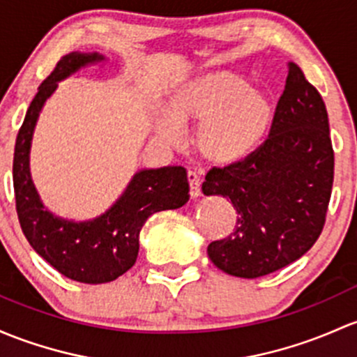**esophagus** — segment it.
Returning <instances> with one entry per match:
<instances>
[{"mask_svg": "<svg viewBox=\"0 0 357 357\" xmlns=\"http://www.w3.org/2000/svg\"><path fill=\"white\" fill-rule=\"evenodd\" d=\"M187 178H189V185H190V197L195 199L201 195V178L195 172L189 170L187 172Z\"/></svg>", "mask_w": 357, "mask_h": 357, "instance_id": "1", "label": "esophagus"}]
</instances>
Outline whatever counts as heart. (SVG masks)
<instances>
[{"label":"heart","instance_id":"obj_1","mask_svg":"<svg viewBox=\"0 0 357 357\" xmlns=\"http://www.w3.org/2000/svg\"><path fill=\"white\" fill-rule=\"evenodd\" d=\"M167 110L177 124H199L195 148L202 158L216 165L247 158L262 144L274 121L267 95L252 90L243 76L226 70L182 79L168 93ZM171 119L158 114L155 131L174 144L178 129Z\"/></svg>","mask_w":357,"mask_h":357}]
</instances>
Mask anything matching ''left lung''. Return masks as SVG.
<instances>
[{
  "label": "left lung",
  "mask_w": 357,
  "mask_h": 357,
  "mask_svg": "<svg viewBox=\"0 0 357 357\" xmlns=\"http://www.w3.org/2000/svg\"><path fill=\"white\" fill-rule=\"evenodd\" d=\"M333 182L328 116L317 88L289 63L266 143L243 162L213 168L204 195L229 199L236 226L211 241V262L255 279L282 269L313 247L325 225Z\"/></svg>",
  "instance_id": "obj_1"
}]
</instances>
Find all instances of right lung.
Wrapping results in <instances>:
<instances>
[{
  "label": "right lung",
  "mask_w": 357,
  "mask_h": 357,
  "mask_svg": "<svg viewBox=\"0 0 357 357\" xmlns=\"http://www.w3.org/2000/svg\"><path fill=\"white\" fill-rule=\"evenodd\" d=\"M105 61L100 52H71L57 63L26 110L13 156L22 231L33 250L56 271L85 284L116 281L131 269L139 252V231L148 218L160 211L182 208L190 197L185 168L168 165L137 170L117 201L93 220H68L44 206L30 174V148L42 109L61 82Z\"/></svg>",
  "instance_id": "obj_1"
}]
</instances>
